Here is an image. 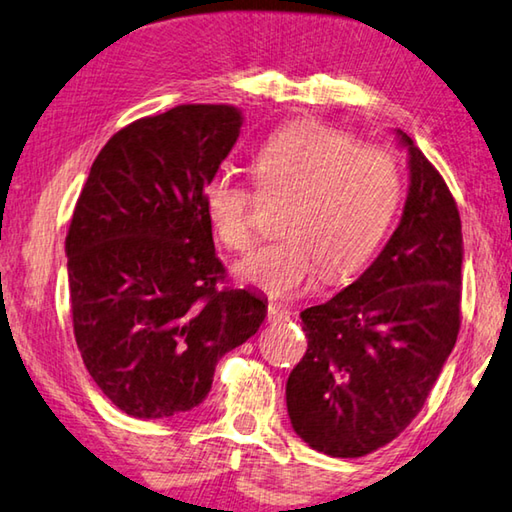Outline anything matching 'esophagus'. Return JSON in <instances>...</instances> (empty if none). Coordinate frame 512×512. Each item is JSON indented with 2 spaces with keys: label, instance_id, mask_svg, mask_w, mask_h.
Masks as SVG:
<instances>
[{
  "label": "esophagus",
  "instance_id": "obj_1",
  "mask_svg": "<svg viewBox=\"0 0 512 512\" xmlns=\"http://www.w3.org/2000/svg\"><path fill=\"white\" fill-rule=\"evenodd\" d=\"M289 310L280 303H269V323H285L289 321Z\"/></svg>",
  "mask_w": 512,
  "mask_h": 512
}]
</instances>
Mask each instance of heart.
Listing matches in <instances>:
<instances>
[{
    "label": "heart",
    "instance_id": "b5f03b06",
    "mask_svg": "<svg viewBox=\"0 0 512 512\" xmlns=\"http://www.w3.org/2000/svg\"><path fill=\"white\" fill-rule=\"evenodd\" d=\"M266 196H289L282 237L237 264V278L269 296H289L319 278H346L367 264L401 202L399 159L360 145L351 134L303 120L273 132L253 154ZM202 207L225 248L246 253L255 243L257 193L237 175L216 173Z\"/></svg>",
    "mask_w": 512,
    "mask_h": 512
}]
</instances>
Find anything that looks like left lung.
Segmentation results:
<instances>
[{
  "label": "left lung",
  "instance_id": "1",
  "mask_svg": "<svg viewBox=\"0 0 512 512\" xmlns=\"http://www.w3.org/2000/svg\"><path fill=\"white\" fill-rule=\"evenodd\" d=\"M401 223L353 285L300 312L307 351L287 380L296 435L360 458L419 415L460 330L462 227L449 186L408 134Z\"/></svg>",
  "mask_w": 512,
  "mask_h": 512
}]
</instances>
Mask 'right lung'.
I'll return each instance as SVG.
<instances>
[{"label": "right lung", "mask_w": 512, "mask_h": 512, "mask_svg": "<svg viewBox=\"0 0 512 512\" xmlns=\"http://www.w3.org/2000/svg\"><path fill=\"white\" fill-rule=\"evenodd\" d=\"M227 104H180L113 134L66 237L72 326L104 396L136 419L196 408L216 362L262 326L266 300L218 289L202 189L239 139Z\"/></svg>", "instance_id": "add662e5"}]
</instances>
